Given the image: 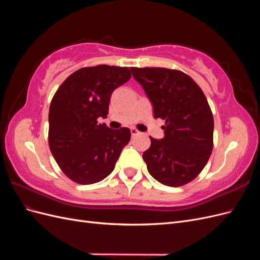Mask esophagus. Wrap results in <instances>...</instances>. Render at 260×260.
I'll return each instance as SVG.
<instances>
[{
  "label": "esophagus",
  "instance_id": "34e87169",
  "mask_svg": "<svg viewBox=\"0 0 260 260\" xmlns=\"http://www.w3.org/2000/svg\"><path fill=\"white\" fill-rule=\"evenodd\" d=\"M140 135V131L137 130L136 128H131V136L132 137H136V136H139Z\"/></svg>",
  "mask_w": 260,
  "mask_h": 260
}]
</instances>
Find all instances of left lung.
<instances>
[{
	"mask_svg": "<svg viewBox=\"0 0 260 260\" xmlns=\"http://www.w3.org/2000/svg\"><path fill=\"white\" fill-rule=\"evenodd\" d=\"M130 69L151 101L154 117L166 120L161 127L165 137H149L151 146L143 153L149 175L168 186L191 182L205 167L214 146V118L205 94L180 70Z\"/></svg>",
	"mask_w": 260,
	"mask_h": 260,
	"instance_id": "8db88e82",
	"label": "left lung"
}]
</instances>
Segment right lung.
<instances>
[{"label":"right lung","instance_id":"add662e5","mask_svg":"<svg viewBox=\"0 0 260 260\" xmlns=\"http://www.w3.org/2000/svg\"><path fill=\"white\" fill-rule=\"evenodd\" d=\"M130 78L127 67H84L55 93L49 112V145L70 180L93 184L114 170L131 132L129 128L113 130L98 119L107 117L112 93Z\"/></svg>","mask_w":260,"mask_h":260}]
</instances>
